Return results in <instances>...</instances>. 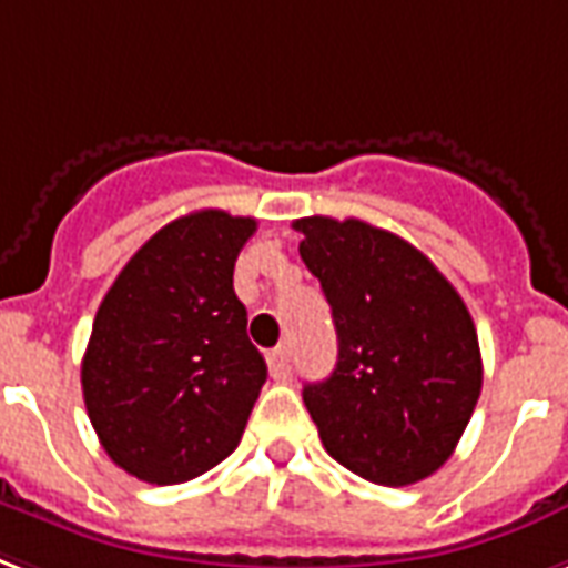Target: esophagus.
<instances>
[{
	"label": "esophagus",
	"instance_id": "obj_1",
	"mask_svg": "<svg viewBox=\"0 0 568 568\" xmlns=\"http://www.w3.org/2000/svg\"><path fill=\"white\" fill-rule=\"evenodd\" d=\"M267 369H271V375H274L276 381H285L292 375V354H288L285 345H280V348H274V352L267 354Z\"/></svg>",
	"mask_w": 568,
	"mask_h": 568
}]
</instances>
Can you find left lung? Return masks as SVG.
Returning a JSON list of instances; mask_svg holds the SVG:
<instances>
[{
  "label": "left lung",
  "instance_id": "left-lung-1",
  "mask_svg": "<svg viewBox=\"0 0 568 568\" xmlns=\"http://www.w3.org/2000/svg\"><path fill=\"white\" fill-rule=\"evenodd\" d=\"M294 229L339 339L331 378L303 387L324 449L378 486L426 479L453 456L483 389L465 301L393 232L354 216H303Z\"/></svg>",
  "mask_w": 568,
  "mask_h": 568
}]
</instances>
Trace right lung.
<instances>
[{
    "mask_svg": "<svg viewBox=\"0 0 568 568\" xmlns=\"http://www.w3.org/2000/svg\"><path fill=\"white\" fill-rule=\"evenodd\" d=\"M253 232V216L216 207L172 220L94 315L82 399L106 456L142 483H187L241 444L267 378L232 285Z\"/></svg>",
    "mask_w": 568,
    "mask_h": 568,
    "instance_id": "1",
    "label": "right lung"
}]
</instances>
